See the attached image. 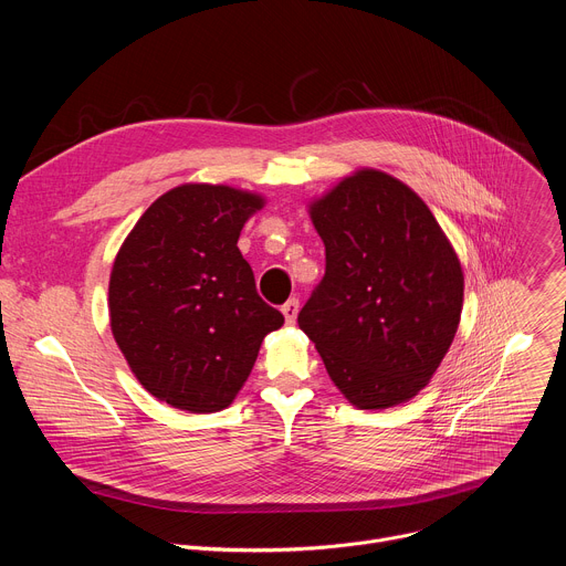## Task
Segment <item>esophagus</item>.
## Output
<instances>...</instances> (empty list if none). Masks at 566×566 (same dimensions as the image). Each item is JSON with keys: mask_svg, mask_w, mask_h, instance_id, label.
Returning <instances> with one entry per match:
<instances>
[{"mask_svg": "<svg viewBox=\"0 0 566 566\" xmlns=\"http://www.w3.org/2000/svg\"><path fill=\"white\" fill-rule=\"evenodd\" d=\"M300 311V302L295 297H291L286 304H282V313L286 317V325H295V317Z\"/></svg>", "mask_w": 566, "mask_h": 566, "instance_id": "34e87169", "label": "esophagus"}]
</instances>
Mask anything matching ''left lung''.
<instances>
[{
    "label": "left lung",
    "mask_w": 566,
    "mask_h": 566,
    "mask_svg": "<svg viewBox=\"0 0 566 566\" xmlns=\"http://www.w3.org/2000/svg\"><path fill=\"white\" fill-rule=\"evenodd\" d=\"M327 269L297 315L358 410L417 396L448 354L463 271L439 221L402 181L358 170L308 206Z\"/></svg>",
    "instance_id": "obj_1"
}]
</instances>
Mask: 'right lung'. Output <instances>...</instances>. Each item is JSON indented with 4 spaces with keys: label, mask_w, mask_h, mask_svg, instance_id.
I'll list each match as a JSON object with an SVG mask.
<instances>
[{
    "label": "right lung",
    "mask_w": 566,
    "mask_h": 566,
    "mask_svg": "<svg viewBox=\"0 0 566 566\" xmlns=\"http://www.w3.org/2000/svg\"><path fill=\"white\" fill-rule=\"evenodd\" d=\"M264 197L186 184L136 221L109 277V322L138 382L177 410L228 408L266 334L284 325L237 239Z\"/></svg>",
    "instance_id": "1"
}]
</instances>
